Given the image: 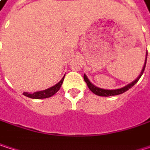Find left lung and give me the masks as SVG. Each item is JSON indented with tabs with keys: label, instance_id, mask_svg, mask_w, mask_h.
Listing matches in <instances>:
<instances>
[{
	"label": "left lung",
	"instance_id": "obj_1",
	"mask_svg": "<svg viewBox=\"0 0 150 150\" xmlns=\"http://www.w3.org/2000/svg\"><path fill=\"white\" fill-rule=\"evenodd\" d=\"M147 55H148V52H147ZM146 62H147V57H146V60H145V63H144L143 69H142V72H141L140 75L137 77V79L135 80L133 82H131L130 84H129V85H127V86H125V87H123V88H119V89L107 90V89L99 88L96 87L95 85H93V84L89 81V80L88 79V77L86 76V75H84L83 78H84V81H85V82L87 83V85H88V88H89V89H90L94 94H96V95H97V96H117V95L122 94V93L126 92L127 90H129L130 88H132V87L135 85V83L139 81V79L141 78V76H142V74H143V72H144L145 66H146Z\"/></svg>",
	"mask_w": 150,
	"mask_h": 150
}]
</instances>
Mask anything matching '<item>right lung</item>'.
<instances>
[{"instance_id":"obj_1","label":"right lung","mask_w":150,"mask_h":150,"mask_svg":"<svg viewBox=\"0 0 150 150\" xmlns=\"http://www.w3.org/2000/svg\"><path fill=\"white\" fill-rule=\"evenodd\" d=\"M65 76V75H64ZM64 77L54 86L46 89V90H42V91H38V92H35L34 94H28L27 92H23V95L25 96H28L29 98H33V99H43V98H47V97H51L52 96H54L61 88L62 82H63Z\"/></svg>"}]
</instances>
